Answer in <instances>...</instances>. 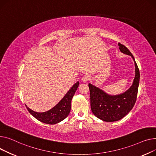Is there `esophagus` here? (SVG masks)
<instances>
[{"label": "esophagus", "mask_w": 156, "mask_h": 156, "mask_svg": "<svg viewBox=\"0 0 156 156\" xmlns=\"http://www.w3.org/2000/svg\"><path fill=\"white\" fill-rule=\"evenodd\" d=\"M89 76H88V75H84V76H83L82 77V78H81V80L83 82H87V80H89Z\"/></svg>", "instance_id": "1"}]
</instances>
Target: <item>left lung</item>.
<instances>
[{"mask_svg":"<svg viewBox=\"0 0 156 156\" xmlns=\"http://www.w3.org/2000/svg\"><path fill=\"white\" fill-rule=\"evenodd\" d=\"M118 46L120 50L131 56L135 63V76L132 86L122 94L112 96L93 84L88 85L93 113L107 122L120 120L131 111L136 102L139 85L140 72L133 55L123 44L119 43Z\"/></svg>","mask_w":156,"mask_h":156,"instance_id":"left-lung-1","label":"left lung"}]
</instances>
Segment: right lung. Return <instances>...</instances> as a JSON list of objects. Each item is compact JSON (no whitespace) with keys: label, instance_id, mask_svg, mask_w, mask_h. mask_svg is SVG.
<instances>
[{"label":"right lung","instance_id":"1","mask_svg":"<svg viewBox=\"0 0 156 156\" xmlns=\"http://www.w3.org/2000/svg\"><path fill=\"white\" fill-rule=\"evenodd\" d=\"M79 85V82L76 83L69 89L67 94L64 96L60 101L50 110L39 113L33 111L26 105L28 112L38 120L50 125H54L63 120L70 113L71 109V101Z\"/></svg>","mask_w":156,"mask_h":156}]
</instances>
